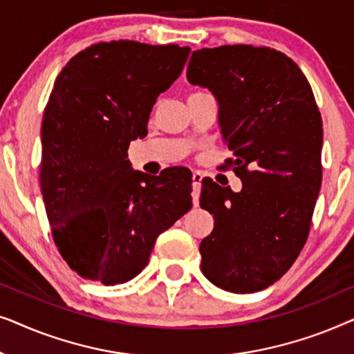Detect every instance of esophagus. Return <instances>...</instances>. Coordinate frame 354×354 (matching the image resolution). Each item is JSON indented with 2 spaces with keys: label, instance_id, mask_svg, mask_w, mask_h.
<instances>
[{
  "label": "esophagus",
  "instance_id": "esophagus-1",
  "mask_svg": "<svg viewBox=\"0 0 354 354\" xmlns=\"http://www.w3.org/2000/svg\"><path fill=\"white\" fill-rule=\"evenodd\" d=\"M192 180H193V192H192V196H193V205H198V201H200V193H201V180H203V174L200 171H195L192 176Z\"/></svg>",
  "mask_w": 354,
  "mask_h": 354
}]
</instances>
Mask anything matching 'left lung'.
Listing matches in <instances>:
<instances>
[{
    "instance_id": "obj_1",
    "label": "left lung",
    "mask_w": 354,
    "mask_h": 354,
    "mask_svg": "<svg viewBox=\"0 0 354 354\" xmlns=\"http://www.w3.org/2000/svg\"><path fill=\"white\" fill-rule=\"evenodd\" d=\"M187 79L214 95L243 188L203 178L200 205L214 229L200 245L206 279L234 293L268 288L306 243L322 182V119L301 69L268 46L193 51Z\"/></svg>"
}]
</instances>
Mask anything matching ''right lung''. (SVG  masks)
I'll return each mask as SVG.
<instances>
[{"label": "right lung", "instance_id": "1", "mask_svg": "<svg viewBox=\"0 0 354 354\" xmlns=\"http://www.w3.org/2000/svg\"><path fill=\"white\" fill-rule=\"evenodd\" d=\"M188 55L178 45L96 43L56 77L43 113L40 185L55 243L80 277L104 285L137 277L159 234L192 207L185 167L151 177L127 159Z\"/></svg>", "mask_w": 354, "mask_h": 354}]
</instances>
